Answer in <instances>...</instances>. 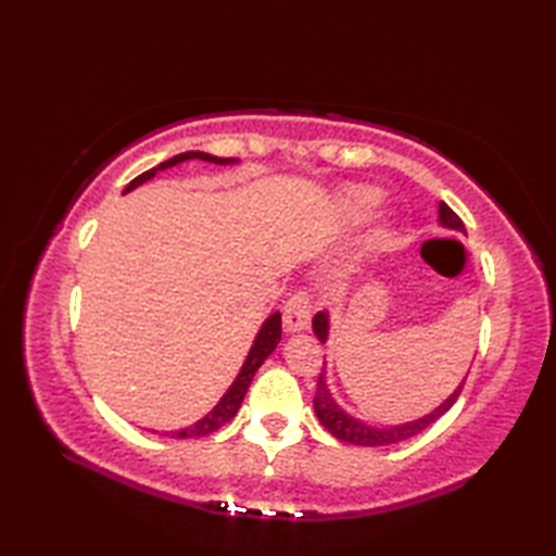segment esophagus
Instances as JSON below:
<instances>
[{"mask_svg": "<svg viewBox=\"0 0 556 556\" xmlns=\"http://www.w3.org/2000/svg\"><path fill=\"white\" fill-rule=\"evenodd\" d=\"M285 332H303L311 323V301L305 293H293V296L285 305Z\"/></svg>", "mask_w": 556, "mask_h": 556, "instance_id": "1", "label": "esophagus"}]
</instances>
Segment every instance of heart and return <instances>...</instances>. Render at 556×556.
I'll return each mask as SVG.
<instances>
[{"label":"heart","mask_w":556,"mask_h":556,"mask_svg":"<svg viewBox=\"0 0 556 556\" xmlns=\"http://www.w3.org/2000/svg\"><path fill=\"white\" fill-rule=\"evenodd\" d=\"M375 191L372 188L365 186H351L344 191V207L351 212V215H361L363 210H368L375 200Z\"/></svg>","instance_id":"heart-1"}]
</instances>
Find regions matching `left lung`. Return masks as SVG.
<instances>
[{
  "mask_svg": "<svg viewBox=\"0 0 556 556\" xmlns=\"http://www.w3.org/2000/svg\"><path fill=\"white\" fill-rule=\"evenodd\" d=\"M437 222H440V227H444V229L466 233L464 222L458 219L456 212L446 203H440V217H437ZM313 332L317 339L323 341V344H327V339H329V313L327 311H320L313 317ZM464 382H466V377L460 380V384L454 389V392L442 401L440 406L430 413H425V416H420L416 420H408V422L377 428V425H368L365 420L351 416L349 410L341 408L337 404L332 389H329V384H327L325 372H320V377H317V392L313 399V408H315L317 420L323 422V428L332 437H337V440L349 442V444H358V446H387V444L404 442V440H408V437H416L425 428H430L437 418H442L444 413L456 404L460 389H464Z\"/></svg>",
  "mask_w": 556,
  "mask_h": 556,
  "instance_id": "1",
  "label": "left lung"
}]
</instances>
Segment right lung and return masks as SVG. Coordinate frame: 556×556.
<instances>
[{
    "mask_svg": "<svg viewBox=\"0 0 556 556\" xmlns=\"http://www.w3.org/2000/svg\"><path fill=\"white\" fill-rule=\"evenodd\" d=\"M188 160H203V162H212V164H236V162H239L236 157H215V155H207V152H200V150H188V152H181V155H176V157H172L167 162L157 164V167H152V169L143 172L140 176H136V179L124 188V195L131 193L134 188L143 186L146 181L155 179L157 172L172 169V167H176V164L188 162ZM279 339H281V315L279 313H271L267 320L260 325L257 334L253 339V346H251V351H248V356H245V361L241 365L239 375H236V380L229 384L227 392H224V396L217 401V406L212 408L207 416L200 418L198 422L188 425V428H184V430L167 432V437H174V440H191V437H205L210 432H215V430L222 428L224 422H229L236 416V413H239L241 401H243V396L248 392V387H251L257 368L267 361L269 353L277 349Z\"/></svg>",
    "mask_w": 556,
    "mask_h": 556,
    "instance_id": "right-lung-1",
    "label": "right lung"
}]
</instances>
